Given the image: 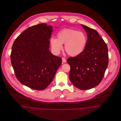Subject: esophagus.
<instances>
[{"mask_svg":"<svg viewBox=\"0 0 121 121\" xmlns=\"http://www.w3.org/2000/svg\"><path fill=\"white\" fill-rule=\"evenodd\" d=\"M62 62H63L65 63L66 62V59L65 58H63V57L62 58Z\"/></svg>","mask_w":121,"mask_h":121,"instance_id":"1","label":"esophagus"}]
</instances>
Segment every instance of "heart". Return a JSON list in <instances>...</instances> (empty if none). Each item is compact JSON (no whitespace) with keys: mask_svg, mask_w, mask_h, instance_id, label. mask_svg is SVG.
<instances>
[{"mask_svg":"<svg viewBox=\"0 0 121 121\" xmlns=\"http://www.w3.org/2000/svg\"><path fill=\"white\" fill-rule=\"evenodd\" d=\"M87 42L86 34L82 31L71 29H64L57 34V39L52 38L50 43L52 52L56 55L62 50V44L67 54L71 56H76L84 50Z\"/></svg>","mask_w":121,"mask_h":121,"instance_id":"heart-1","label":"heart"}]
</instances>
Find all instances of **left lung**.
Segmentation results:
<instances>
[{
    "mask_svg": "<svg viewBox=\"0 0 121 121\" xmlns=\"http://www.w3.org/2000/svg\"><path fill=\"white\" fill-rule=\"evenodd\" d=\"M87 35L84 51L79 55L70 57L69 78L76 87L82 90L91 89L100 84L108 64V48L97 31L82 25Z\"/></svg>",
    "mask_w": 121,
    "mask_h": 121,
    "instance_id": "left-lung-1",
    "label": "left lung"
}]
</instances>
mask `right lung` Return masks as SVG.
<instances>
[{
	"label": "right lung",
	"instance_id": "add662e5",
	"mask_svg": "<svg viewBox=\"0 0 121 121\" xmlns=\"http://www.w3.org/2000/svg\"><path fill=\"white\" fill-rule=\"evenodd\" d=\"M52 26L39 24L27 29L15 39L10 60L15 74L22 84L43 90L52 81L62 63L49 51Z\"/></svg>",
	"mask_w": 121,
	"mask_h": 121
}]
</instances>
